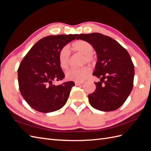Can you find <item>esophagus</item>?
<instances>
[{"mask_svg": "<svg viewBox=\"0 0 151 151\" xmlns=\"http://www.w3.org/2000/svg\"><path fill=\"white\" fill-rule=\"evenodd\" d=\"M83 83V82H75V85H76V86H80V85L82 84Z\"/></svg>", "mask_w": 151, "mask_h": 151, "instance_id": "34e87169", "label": "esophagus"}]
</instances>
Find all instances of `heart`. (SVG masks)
Returning a JSON list of instances; mask_svg holds the SVG:
<instances>
[{
  "label": "heart",
  "mask_w": 151,
  "mask_h": 151,
  "mask_svg": "<svg viewBox=\"0 0 151 151\" xmlns=\"http://www.w3.org/2000/svg\"><path fill=\"white\" fill-rule=\"evenodd\" d=\"M73 47L75 52L84 55L83 63H94L96 58L92 54L94 51V48L93 46L89 42L84 40H79L73 44ZM70 57V51H69L68 46H64L63 48L60 50L59 53V60L62 68L65 69L69 67ZM91 71V68L88 66H83L76 69H71L65 73V77L69 80L75 81L77 82H83L89 75Z\"/></svg>",
  "instance_id": "1"
}]
</instances>
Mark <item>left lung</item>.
Masks as SVG:
<instances>
[{
  "instance_id": "1",
  "label": "left lung",
  "mask_w": 151,
  "mask_h": 151,
  "mask_svg": "<svg viewBox=\"0 0 151 151\" xmlns=\"http://www.w3.org/2000/svg\"><path fill=\"white\" fill-rule=\"evenodd\" d=\"M79 39L93 46L98 57L92 75L100 82H94L95 91L88 95L91 105L104 111L118 109L133 86L134 69L129 54L117 41L102 34H81Z\"/></svg>"
}]
</instances>
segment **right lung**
<instances>
[{
    "label": "right lung",
    "mask_w": 151,
    "mask_h": 151,
    "mask_svg": "<svg viewBox=\"0 0 151 151\" xmlns=\"http://www.w3.org/2000/svg\"><path fill=\"white\" fill-rule=\"evenodd\" d=\"M78 34H60L41 39L31 48L18 69L19 89L28 105L42 113L59 110L66 103L73 82L59 86L53 80L64 78L59 60L60 50Z\"/></svg>",
    "instance_id": "right-lung-1"
}]
</instances>
